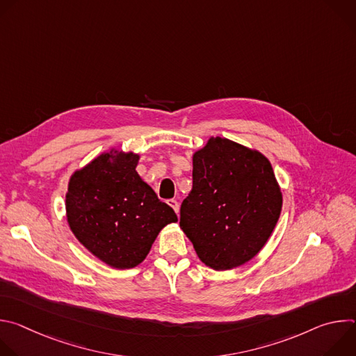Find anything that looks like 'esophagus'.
Segmentation results:
<instances>
[{
  "label": "esophagus",
  "instance_id": "34e87169",
  "mask_svg": "<svg viewBox=\"0 0 356 356\" xmlns=\"http://www.w3.org/2000/svg\"><path fill=\"white\" fill-rule=\"evenodd\" d=\"M168 204L175 210L176 214H179V202H177L176 200H173V198H172V200H168Z\"/></svg>",
  "mask_w": 356,
  "mask_h": 356
}]
</instances>
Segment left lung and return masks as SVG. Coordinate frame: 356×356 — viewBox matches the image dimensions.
Masks as SVG:
<instances>
[{
	"instance_id": "1",
	"label": "left lung",
	"mask_w": 356,
	"mask_h": 356,
	"mask_svg": "<svg viewBox=\"0 0 356 356\" xmlns=\"http://www.w3.org/2000/svg\"><path fill=\"white\" fill-rule=\"evenodd\" d=\"M282 211L270 162L258 150L210 138L193 156V188L180 228L198 258L216 270L243 265L264 248Z\"/></svg>"
}]
</instances>
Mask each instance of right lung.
Segmentation results:
<instances>
[{"mask_svg": "<svg viewBox=\"0 0 356 356\" xmlns=\"http://www.w3.org/2000/svg\"><path fill=\"white\" fill-rule=\"evenodd\" d=\"M139 156L103 154L77 170L69 183L66 213L76 238L115 269L139 265L163 227L177 221L136 173Z\"/></svg>", "mask_w": 356, "mask_h": 356, "instance_id": "right-lung-1", "label": "right lung"}]
</instances>
